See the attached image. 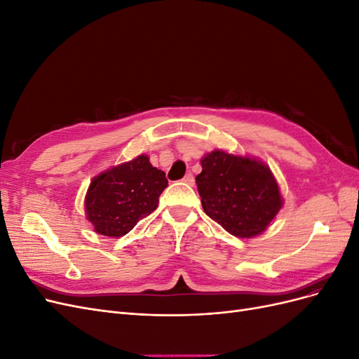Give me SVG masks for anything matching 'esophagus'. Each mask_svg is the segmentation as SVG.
Segmentation results:
<instances>
[{"label":"esophagus","instance_id":"34e87169","mask_svg":"<svg viewBox=\"0 0 359 359\" xmlns=\"http://www.w3.org/2000/svg\"><path fill=\"white\" fill-rule=\"evenodd\" d=\"M182 181H184V182H186V184H187V186H193V184H194V178H193V175H191V173H186V177H184V178H182Z\"/></svg>","mask_w":359,"mask_h":359}]
</instances>
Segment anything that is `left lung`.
Here are the masks:
<instances>
[{
	"label": "left lung",
	"instance_id": "obj_1",
	"mask_svg": "<svg viewBox=\"0 0 359 359\" xmlns=\"http://www.w3.org/2000/svg\"><path fill=\"white\" fill-rule=\"evenodd\" d=\"M196 177L202 208L238 238L262 233L283 206L273 172L265 163L215 149Z\"/></svg>",
	"mask_w": 359,
	"mask_h": 359
}]
</instances>
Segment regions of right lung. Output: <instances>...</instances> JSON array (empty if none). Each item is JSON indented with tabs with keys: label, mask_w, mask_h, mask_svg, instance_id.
<instances>
[{
	"label": "right lung",
	"mask_w": 359,
	"mask_h": 359,
	"mask_svg": "<svg viewBox=\"0 0 359 359\" xmlns=\"http://www.w3.org/2000/svg\"><path fill=\"white\" fill-rule=\"evenodd\" d=\"M166 187L165 172L148 156H137L93 178L85 196L86 219L97 233L119 238L157 208Z\"/></svg>",
	"instance_id": "obj_1"
}]
</instances>
